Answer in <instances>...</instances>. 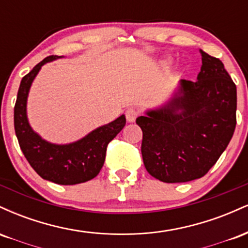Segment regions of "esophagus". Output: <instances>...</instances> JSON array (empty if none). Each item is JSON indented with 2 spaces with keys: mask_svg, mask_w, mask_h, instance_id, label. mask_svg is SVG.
Listing matches in <instances>:
<instances>
[{
  "mask_svg": "<svg viewBox=\"0 0 248 248\" xmlns=\"http://www.w3.org/2000/svg\"><path fill=\"white\" fill-rule=\"evenodd\" d=\"M139 116V112L134 108H129V109L126 110V119L128 122H134L136 120V118Z\"/></svg>",
  "mask_w": 248,
  "mask_h": 248,
  "instance_id": "34e87169",
  "label": "esophagus"
}]
</instances>
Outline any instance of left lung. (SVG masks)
Wrapping results in <instances>:
<instances>
[{"label":"left lung","instance_id":"left-lung-1","mask_svg":"<svg viewBox=\"0 0 248 248\" xmlns=\"http://www.w3.org/2000/svg\"><path fill=\"white\" fill-rule=\"evenodd\" d=\"M198 80L182 79L181 94L136 119L141 153L153 177L183 183L206 175L229 146L237 124V87L224 64L201 50Z\"/></svg>","mask_w":248,"mask_h":248}]
</instances>
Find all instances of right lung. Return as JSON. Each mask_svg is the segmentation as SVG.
<instances>
[{
    "label": "right lung",
    "mask_w": 248,
    "mask_h": 248,
    "mask_svg": "<svg viewBox=\"0 0 248 248\" xmlns=\"http://www.w3.org/2000/svg\"><path fill=\"white\" fill-rule=\"evenodd\" d=\"M59 57L53 55L46 57L22 78L14 107V126L19 147L33 170L42 178L53 183L73 186L90 181L100 172L108 143L124 127L126 118L121 115L110 124L96 128L81 140L64 146L49 143L37 135L27 119L28 93L43 65Z\"/></svg>",
    "instance_id": "add662e5"
}]
</instances>
